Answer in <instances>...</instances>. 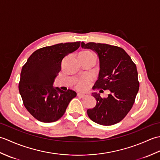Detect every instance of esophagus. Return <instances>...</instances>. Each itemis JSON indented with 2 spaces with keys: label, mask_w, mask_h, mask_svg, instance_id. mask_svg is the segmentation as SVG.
<instances>
[{
  "label": "esophagus",
  "mask_w": 160,
  "mask_h": 160,
  "mask_svg": "<svg viewBox=\"0 0 160 160\" xmlns=\"http://www.w3.org/2000/svg\"><path fill=\"white\" fill-rule=\"evenodd\" d=\"M77 96L79 98H82L87 97V95L86 93H78Z\"/></svg>",
  "instance_id": "34e87169"
}]
</instances>
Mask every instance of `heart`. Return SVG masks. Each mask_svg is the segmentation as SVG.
<instances>
[{"mask_svg": "<svg viewBox=\"0 0 160 160\" xmlns=\"http://www.w3.org/2000/svg\"><path fill=\"white\" fill-rule=\"evenodd\" d=\"M80 55L83 57H85L87 58H89L95 60V56L93 55V53L92 52H89V51H84V52H82L80 53ZM89 83L90 80L89 78L87 77H84L80 78V79L78 81L76 87L77 89L79 90H84L87 87V86L89 85Z\"/></svg>", "mask_w": 160, "mask_h": 160, "instance_id": "obj_1", "label": "heart"}]
</instances>
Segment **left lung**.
Masks as SVG:
<instances>
[{
	"label": "left lung",
	"mask_w": 160,
	"mask_h": 160,
	"mask_svg": "<svg viewBox=\"0 0 160 160\" xmlns=\"http://www.w3.org/2000/svg\"><path fill=\"white\" fill-rule=\"evenodd\" d=\"M81 47L93 50L99 57L100 69L93 89L100 93L110 91L106 98H102L100 93H92L97 103L94 108L87 110L88 116L101 125L118 123L131 109L139 91L136 65L121 47L83 42Z\"/></svg>",
	"instance_id": "8db88e82"
}]
</instances>
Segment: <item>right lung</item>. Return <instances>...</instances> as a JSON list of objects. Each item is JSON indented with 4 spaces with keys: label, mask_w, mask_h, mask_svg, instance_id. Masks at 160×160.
Masks as SVG:
<instances>
[{
    "label": "right lung",
    "mask_w": 160,
    "mask_h": 160,
    "mask_svg": "<svg viewBox=\"0 0 160 160\" xmlns=\"http://www.w3.org/2000/svg\"><path fill=\"white\" fill-rule=\"evenodd\" d=\"M80 42L60 43L35 51L24 64L18 89L24 106L36 120L49 123L62 118L76 91L53 87L64 57L79 48Z\"/></svg>",
    "instance_id": "obj_1"
}]
</instances>
